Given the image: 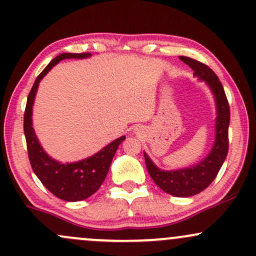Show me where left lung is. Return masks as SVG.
Wrapping results in <instances>:
<instances>
[{"label": "left lung", "mask_w": 256, "mask_h": 256, "mask_svg": "<svg viewBox=\"0 0 256 256\" xmlns=\"http://www.w3.org/2000/svg\"><path fill=\"white\" fill-rule=\"evenodd\" d=\"M193 69V76L206 82L215 100V140L209 153L200 162L175 170L160 169L144 152L146 165L156 186L174 196H192L200 193L214 181L228 152L230 106L220 80L209 66L192 58L180 57Z\"/></svg>", "instance_id": "8db88e82"}]
</instances>
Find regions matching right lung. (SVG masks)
Here are the masks:
<instances>
[{"label":"right lung","mask_w":256,"mask_h":256,"mask_svg":"<svg viewBox=\"0 0 256 256\" xmlns=\"http://www.w3.org/2000/svg\"><path fill=\"white\" fill-rule=\"evenodd\" d=\"M91 56L92 53H60L50 60L48 66L36 78L28 96L24 113V134L34 172L52 194L66 202L84 200L98 190L108 174L115 152L125 140V136L112 141L88 158L72 162H62L53 159L38 141L32 128V106L40 81L53 66L63 60H85Z\"/></svg>","instance_id":"obj_1"}]
</instances>
